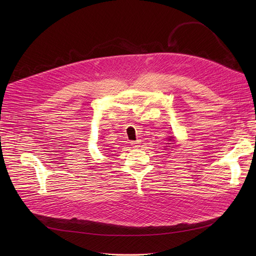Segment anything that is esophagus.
I'll use <instances>...</instances> for the list:
<instances>
[{"label": "esophagus", "mask_w": 256, "mask_h": 256, "mask_svg": "<svg viewBox=\"0 0 256 256\" xmlns=\"http://www.w3.org/2000/svg\"><path fill=\"white\" fill-rule=\"evenodd\" d=\"M140 140H137V141H132L130 144L134 146V147H139V144H140Z\"/></svg>", "instance_id": "esophagus-1"}]
</instances>
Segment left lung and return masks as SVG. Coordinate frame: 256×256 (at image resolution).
<instances>
[{
	"mask_svg": "<svg viewBox=\"0 0 256 256\" xmlns=\"http://www.w3.org/2000/svg\"><path fill=\"white\" fill-rule=\"evenodd\" d=\"M170 138H173V137H170ZM169 141H171V139H169ZM168 144H170V143H168Z\"/></svg>",
	"mask_w": 256,
	"mask_h": 256,
	"instance_id": "obj_1",
	"label": "left lung"
}]
</instances>
